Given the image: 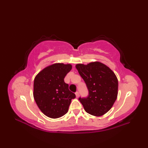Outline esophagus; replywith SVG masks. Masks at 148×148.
I'll return each mask as SVG.
<instances>
[{
  "instance_id": "obj_1",
  "label": "esophagus",
  "mask_w": 148,
  "mask_h": 148,
  "mask_svg": "<svg viewBox=\"0 0 148 148\" xmlns=\"http://www.w3.org/2000/svg\"><path fill=\"white\" fill-rule=\"evenodd\" d=\"M76 96L77 98H78V97H79V93L78 92H76Z\"/></svg>"
}]
</instances>
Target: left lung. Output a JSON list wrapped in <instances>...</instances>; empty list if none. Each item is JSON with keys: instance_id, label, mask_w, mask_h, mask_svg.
Wrapping results in <instances>:
<instances>
[{"instance_id": "8db88e82", "label": "left lung", "mask_w": 148, "mask_h": 148, "mask_svg": "<svg viewBox=\"0 0 148 148\" xmlns=\"http://www.w3.org/2000/svg\"><path fill=\"white\" fill-rule=\"evenodd\" d=\"M88 90L86 97H79L85 111L100 116L109 111L117 99L118 81L111 69L99 62L76 66Z\"/></svg>"}]
</instances>
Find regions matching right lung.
I'll use <instances>...</instances> for the list:
<instances>
[{
  "label": "right lung",
  "mask_w": 148,
  "mask_h": 148,
  "mask_svg": "<svg viewBox=\"0 0 148 148\" xmlns=\"http://www.w3.org/2000/svg\"><path fill=\"white\" fill-rule=\"evenodd\" d=\"M71 64H55L44 69L35 77L34 97L46 116L58 118L68 112L71 100L76 95L69 90L64 78L71 71Z\"/></svg>",
  "instance_id": "obj_1"
}]
</instances>
